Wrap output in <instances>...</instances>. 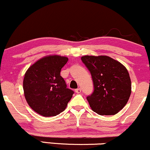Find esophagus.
I'll return each mask as SVG.
<instances>
[{
    "label": "esophagus",
    "mask_w": 150,
    "mask_h": 150,
    "mask_svg": "<svg viewBox=\"0 0 150 150\" xmlns=\"http://www.w3.org/2000/svg\"><path fill=\"white\" fill-rule=\"evenodd\" d=\"M75 92H76V93H77V94H80V93L81 92V89L80 88H77V89H75Z\"/></svg>",
    "instance_id": "1"
}]
</instances>
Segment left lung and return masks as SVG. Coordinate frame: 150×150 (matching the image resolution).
<instances>
[{
  "label": "left lung",
  "mask_w": 150,
  "mask_h": 150,
  "mask_svg": "<svg viewBox=\"0 0 150 150\" xmlns=\"http://www.w3.org/2000/svg\"><path fill=\"white\" fill-rule=\"evenodd\" d=\"M81 60L94 82V92L87 97L91 108L101 116L116 114L126 105L131 94L128 70L107 56H84Z\"/></svg>",
  "instance_id": "8db88e82"
}]
</instances>
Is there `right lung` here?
I'll list each match as a JSON object with an SVG mask.
<instances>
[{
    "label": "right lung",
    "mask_w": 150,
    "mask_h": 150,
    "mask_svg": "<svg viewBox=\"0 0 150 150\" xmlns=\"http://www.w3.org/2000/svg\"><path fill=\"white\" fill-rule=\"evenodd\" d=\"M68 58L49 55L39 59L27 69L23 80L27 104L38 114L54 116L63 111L74 92L67 88L60 75Z\"/></svg>",
    "instance_id": "right-lung-1"
}]
</instances>
